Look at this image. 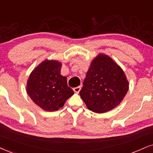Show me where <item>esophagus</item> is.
<instances>
[{
    "mask_svg": "<svg viewBox=\"0 0 153 153\" xmlns=\"http://www.w3.org/2000/svg\"><path fill=\"white\" fill-rule=\"evenodd\" d=\"M74 91L75 92V93H77L78 94L79 92L80 91V90H81V86H77V87H75V88H74Z\"/></svg>",
    "mask_w": 153,
    "mask_h": 153,
    "instance_id": "1",
    "label": "esophagus"
}]
</instances>
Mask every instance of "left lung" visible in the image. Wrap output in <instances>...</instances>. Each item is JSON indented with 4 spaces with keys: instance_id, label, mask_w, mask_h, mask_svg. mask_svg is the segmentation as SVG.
Segmentation results:
<instances>
[{
    "instance_id": "left-lung-1",
    "label": "left lung",
    "mask_w": 153,
    "mask_h": 153,
    "mask_svg": "<svg viewBox=\"0 0 153 153\" xmlns=\"http://www.w3.org/2000/svg\"><path fill=\"white\" fill-rule=\"evenodd\" d=\"M80 97L90 111L108 112L118 106L127 94L129 82L122 68L112 58L100 53L88 68Z\"/></svg>"
}]
</instances>
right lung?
I'll use <instances>...</instances> for the list:
<instances>
[{"label": "right lung", "mask_w": 153, "mask_h": 153, "mask_svg": "<svg viewBox=\"0 0 153 153\" xmlns=\"http://www.w3.org/2000/svg\"><path fill=\"white\" fill-rule=\"evenodd\" d=\"M62 63L45 59L30 74L26 90L35 104L44 111H57L74 94L67 85V77L61 75Z\"/></svg>", "instance_id": "right-lung-1"}]
</instances>
